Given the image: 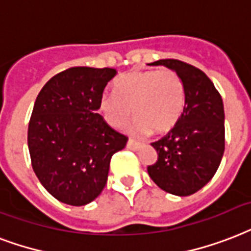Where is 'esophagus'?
I'll list each match as a JSON object with an SVG mask.
<instances>
[{
  "mask_svg": "<svg viewBox=\"0 0 251 251\" xmlns=\"http://www.w3.org/2000/svg\"><path fill=\"white\" fill-rule=\"evenodd\" d=\"M127 148L128 149H131V151H137V149H140V148H141V144L136 143V141H133V140H128Z\"/></svg>",
  "mask_w": 251,
  "mask_h": 251,
  "instance_id": "obj_1",
  "label": "esophagus"
}]
</instances>
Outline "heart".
<instances>
[{
    "mask_svg": "<svg viewBox=\"0 0 251 251\" xmlns=\"http://www.w3.org/2000/svg\"><path fill=\"white\" fill-rule=\"evenodd\" d=\"M116 93H104L99 99V112L108 126L123 127L129 116L136 119L129 132L145 135L166 133L182 116L186 91L182 79L172 69L135 71L115 81Z\"/></svg>",
    "mask_w": 251,
    "mask_h": 251,
    "instance_id": "b5f03b06",
    "label": "heart"
}]
</instances>
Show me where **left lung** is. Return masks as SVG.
<instances>
[{
  "label": "left lung",
  "mask_w": 251,
  "mask_h": 251,
  "mask_svg": "<svg viewBox=\"0 0 251 251\" xmlns=\"http://www.w3.org/2000/svg\"><path fill=\"white\" fill-rule=\"evenodd\" d=\"M179 75L186 91L180 119L162 139L152 143L158 158L148 174L164 191L188 196L212 179L225 149L224 104L204 72L179 60H158Z\"/></svg>",
  "instance_id": "1"
}]
</instances>
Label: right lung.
Listing matches in <instances>:
<instances>
[{"label": "right lung", "instance_id": "right-lung-1", "mask_svg": "<svg viewBox=\"0 0 251 251\" xmlns=\"http://www.w3.org/2000/svg\"><path fill=\"white\" fill-rule=\"evenodd\" d=\"M111 68L75 67L43 86L31 114L27 144L43 187L69 205H85L107 183L110 161L127 137L99 115V99L116 75Z\"/></svg>", "mask_w": 251, "mask_h": 251}]
</instances>
